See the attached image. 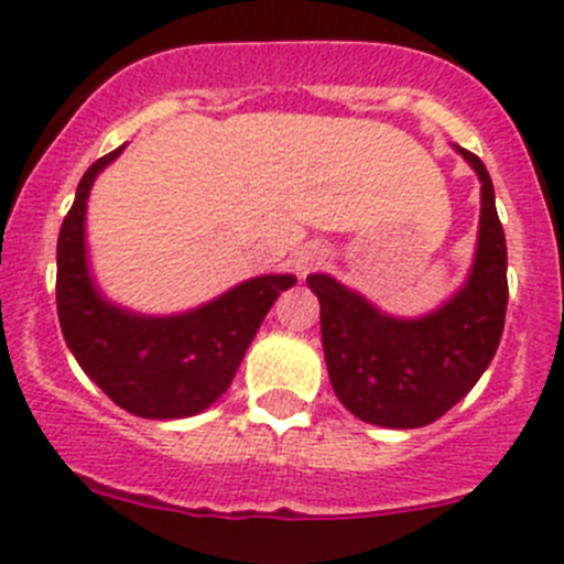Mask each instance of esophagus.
<instances>
[{"label": "esophagus", "instance_id": "obj_1", "mask_svg": "<svg viewBox=\"0 0 564 564\" xmlns=\"http://www.w3.org/2000/svg\"><path fill=\"white\" fill-rule=\"evenodd\" d=\"M323 256L325 252L319 250V247H314V245L303 247V250L297 252V258H294V270H297V275H308L314 267L323 264Z\"/></svg>", "mask_w": 564, "mask_h": 564}]
</instances>
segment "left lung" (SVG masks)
Wrapping results in <instances>:
<instances>
[{
	"mask_svg": "<svg viewBox=\"0 0 564 564\" xmlns=\"http://www.w3.org/2000/svg\"><path fill=\"white\" fill-rule=\"evenodd\" d=\"M481 183L476 256L465 283L420 317H394L325 272L306 278L319 300L325 365L341 406L383 429H420L465 398L489 367L507 317V239L496 188L473 152L454 147Z\"/></svg>",
	"mask_w": 564,
	"mask_h": 564,
	"instance_id": "left-lung-1",
	"label": "left lung"
}]
</instances>
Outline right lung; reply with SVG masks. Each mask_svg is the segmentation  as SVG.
<instances>
[{"instance_id": "add662e5", "label": "right lung", "mask_w": 564, "mask_h": 564, "mask_svg": "<svg viewBox=\"0 0 564 564\" xmlns=\"http://www.w3.org/2000/svg\"><path fill=\"white\" fill-rule=\"evenodd\" d=\"M116 147L88 166L57 236V319L88 378L135 417L181 420L228 392L267 312L297 283L258 275L177 314H141L99 289L88 261L86 210L94 181L122 155Z\"/></svg>"}]
</instances>
